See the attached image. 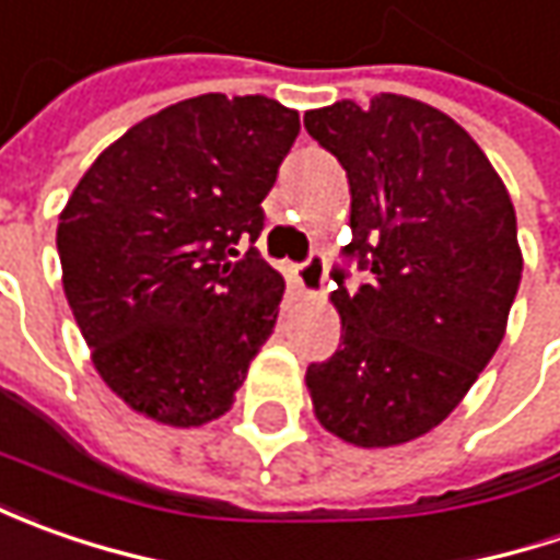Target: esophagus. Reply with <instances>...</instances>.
<instances>
[{"label":"esophagus","instance_id":"esophagus-1","mask_svg":"<svg viewBox=\"0 0 560 560\" xmlns=\"http://www.w3.org/2000/svg\"><path fill=\"white\" fill-rule=\"evenodd\" d=\"M324 280H327V261L320 258V255H312L308 261H302L299 268H295V283H299V290L305 292V295H320L324 292Z\"/></svg>","mask_w":560,"mask_h":560}]
</instances>
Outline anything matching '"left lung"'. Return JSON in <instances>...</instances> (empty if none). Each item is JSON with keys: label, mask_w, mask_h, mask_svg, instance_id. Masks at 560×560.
<instances>
[{"label": "left lung", "mask_w": 560, "mask_h": 560, "mask_svg": "<svg viewBox=\"0 0 560 560\" xmlns=\"http://www.w3.org/2000/svg\"><path fill=\"white\" fill-rule=\"evenodd\" d=\"M342 164L346 246L368 270L358 292L334 273L342 342L305 383L314 418L358 448H389L448 418L495 355L524 255L502 177L462 124L420 98L305 112Z\"/></svg>", "instance_id": "obj_1"}]
</instances>
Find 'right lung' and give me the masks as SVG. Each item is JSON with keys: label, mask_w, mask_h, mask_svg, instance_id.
Instances as JSON below:
<instances>
[{"label": "right lung", "mask_w": 560, "mask_h": 560, "mask_svg": "<svg viewBox=\"0 0 560 560\" xmlns=\"http://www.w3.org/2000/svg\"><path fill=\"white\" fill-rule=\"evenodd\" d=\"M295 137L299 112L273 98H184L112 142L61 208L68 305L142 418L202 427L233 408L287 290L252 243Z\"/></svg>", "instance_id": "add662e5"}]
</instances>
